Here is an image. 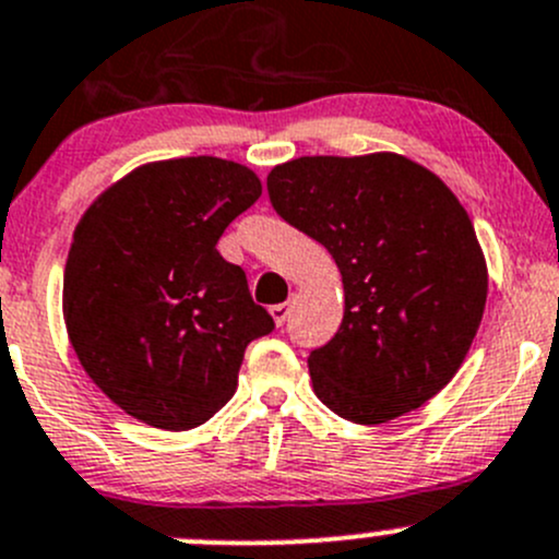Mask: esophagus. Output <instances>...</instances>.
Wrapping results in <instances>:
<instances>
[{
	"mask_svg": "<svg viewBox=\"0 0 559 559\" xmlns=\"http://www.w3.org/2000/svg\"><path fill=\"white\" fill-rule=\"evenodd\" d=\"M289 313H292V306L289 302H278V306L270 308V316H273V321L278 326H284L286 321H289Z\"/></svg>",
	"mask_w": 559,
	"mask_h": 559,
	"instance_id": "34e87169",
	"label": "esophagus"
}]
</instances>
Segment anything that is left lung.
Here are the masks:
<instances>
[{
  "instance_id": "1",
  "label": "left lung",
  "mask_w": 559,
  "mask_h": 559,
  "mask_svg": "<svg viewBox=\"0 0 559 559\" xmlns=\"http://www.w3.org/2000/svg\"><path fill=\"white\" fill-rule=\"evenodd\" d=\"M267 194L343 275L341 326L308 357L316 397L357 425L436 397L487 302V262L449 186L397 154L302 156L267 175Z\"/></svg>"
}]
</instances>
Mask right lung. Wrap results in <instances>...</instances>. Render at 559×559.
I'll return each mask as SVG.
<instances>
[{"instance_id": "obj_1", "label": "right lung", "mask_w": 559, "mask_h": 559, "mask_svg": "<svg viewBox=\"0 0 559 559\" xmlns=\"http://www.w3.org/2000/svg\"><path fill=\"white\" fill-rule=\"evenodd\" d=\"M262 194L248 167L183 156L138 167L81 218L64 321L83 370L129 416L191 430L238 389L246 346L275 330L224 229Z\"/></svg>"}]
</instances>
